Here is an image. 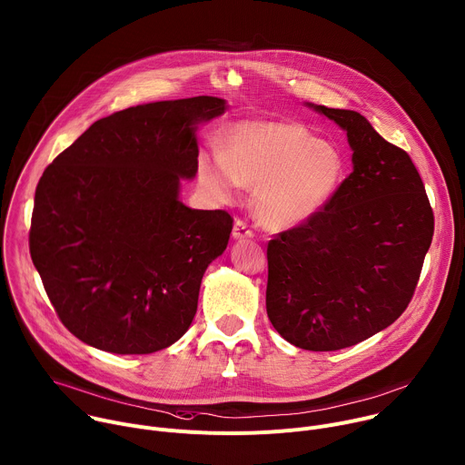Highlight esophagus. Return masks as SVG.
I'll return each instance as SVG.
<instances>
[{"mask_svg": "<svg viewBox=\"0 0 465 465\" xmlns=\"http://www.w3.org/2000/svg\"><path fill=\"white\" fill-rule=\"evenodd\" d=\"M233 237L235 239H250V237H253V232L242 219H237L233 223Z\"/></svg>", "mask_w": 465, "mask_h": 465, "instance_id": "obj_1", "label": "esophagus"}]
</instances>
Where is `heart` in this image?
Here are the masks:
<instances>
[{
    "mask_svg": "<svg viewBox=\"0 0 465 465\" xmlns=\"http://www.w3.org/2000/svg\"><path fill=\"white\" fill-rule=\"evenodd\" d=\"M224 156H201V182L219 198H232L241 182L257 185L255 210L271 228H291L316 215L344 176L341 153L298 123L235 124L226 138Z\"/></svg>",
    "mask_w": 465,
    "mask_h": 465,
    "instance_id": "obj_1",
    "label": "heart"
}]
</instances>
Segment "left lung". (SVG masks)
Returning a JSON list of instances; mask_svg holds the SVG:
<instances>
[{
	"label": "left lung",
	"instance_id": "obj_1",
	"mask_svg": "<svg viewBox=\"0 0 465 465\" xmlns=\"http://www.w3.org/2000/svg\"><path fill=\"white\" fill-rule=\"evenodd\" d=\"M314 110L348 132L353 171L316 215L269 242L267 314L296 348L337 351L405 312L432 242L434 213L409 153L359 112Z\"/></svg>",
	"mask_w": 465,
	"mask_h": 465
}]
</instances>
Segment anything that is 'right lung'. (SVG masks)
Returning a JSON list of instances; mask_svg holds the SVG:
<instances>
[{"mask_svg":"<svg viewBox=\"0 0 465 465\" xmlns=\"http://www.w3.org/2000/svg\"><path fill=\"white\" fill-rule=\"evenodd\" d=\"M226 110L201 95L95 121L36 185L29 250L60 322L117 355L169 348L189 329L208 264L228 244L224 210L178 201L198 169L196 123Z\"/></svg>","mask_w":465,"mask_h":465,"instance_id":"right-lung-1","label":"right lung"}]
</instances>
